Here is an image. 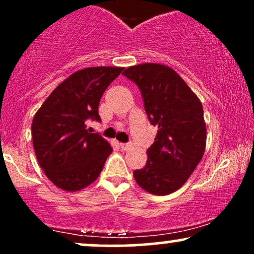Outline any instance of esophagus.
Returning <instances> with one entry per match:
<instances>
[{
    "mask_svg": "<svg viewBox=\"0 0 254 254\" xmlns=\"http://www.w3.org/2000/svg\"><path fill=\"white\" fill-rule=\"evenodd\" d=\"M121 148L123 150H130L132 148V144L131 143H121Z\"/></svg>",
    "mask_w": 254,
    "mask_h": 254,
    "instance_id": "1",
    "label": "esophagus"
}]
</instances>
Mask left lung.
<instances>
[{"mask_svg": "<svg viewBox=\"0 0 254 254\" xmlns=\"http://www.w3.org/2000/svg\"><path fill=\"white\" fill-rule=\"evenodd\" d=\"M123 75L139 88L148 119L157 127L145 166L133 171V177L149 193L170 194L182 188L203 157V106L185 81L166 65L138 64Z\"/></svg>", "mask_w": 254, "mask_h": 254, "instance_id": "8db88e82", "label": "left lung"}]
</instances>
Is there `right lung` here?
Listing matches in <instances>:
<instances>
[{
    "label": "right lung",
    "instance_id": "add662e5",
    "mask_svg": "<svg viewBox=\"0 0 254 254\" xmlns=\"http://www.w3.org/2000/svg\"><path fill=\"white\" fill-rule=\"evenodd\" d=\"M123 68L94 66L64 80L44 101L32 122L37 160L46 177L65 191L92 184L112 151L99 133L87 129L88 122H101L99 103Z\"/></svg>",
    "mask_w": 254,
    "mask_h": 254
}]
</instances>
